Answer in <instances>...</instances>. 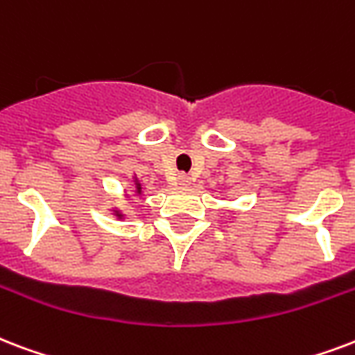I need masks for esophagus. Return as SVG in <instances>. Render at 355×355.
I'll return each instance as SVG.
<instances>
[{
	"label": "esophagus",
	"mask_w": 355,
	"mask_h": 355,
	"mask_svg": "<svg viewBox=\"0 0 355 355\" xmlns=\"http://www.w3.org/2000/svg\"><path fill=\"white\" fill-rule=\"evenodd\" d=\"M178 180H180V184H184V186H186V184H189V177L188 175H184V173H180V175H178Z\"/></svg>",
	"instance_id": "34e87169"
}]
</instances>
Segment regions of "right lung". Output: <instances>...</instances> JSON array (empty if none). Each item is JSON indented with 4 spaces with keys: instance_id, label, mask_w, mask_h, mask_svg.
Masks as SVG:
<instances>
[{
    "instance_id": "obj_1",
    "label": "right lung",
    "mask_w": 355,
    "mask_h": 355,
    "mask_svg": "<svg viewBox=\"0 0 355 355\" xmlns=\"http://www.w3.org/2000/svg\"><path fill=\"white\" fill-rule=\"evenodd\" d=\"M139 191H141V188H139V184H137V193H139Z\"/></svg>"
}]
</instances>
